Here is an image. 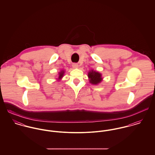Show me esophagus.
<instances>
[{"mask_svg": "<svg viewBox=\"0 0 155 155\" xmlns=\"http://www.w3.org/2000/svg\"><path fill=\"white\" fill-rule=\"evenodd\" d=\"M72 67H73V68H77L79 67V65H78V64H76V63H74V64H73Z\"/></svg>", "mask_w": 155, "mask_h": 155, "instance_id": "obj_1", "label": "esophagus"}]
</instances>
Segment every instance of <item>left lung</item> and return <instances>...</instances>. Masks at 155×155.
Returning a JSON list of instances; mask_svg holds the SVG:
<instances>
[{
    "mask_svg": "<svg viewBox=\"0 0 155 155\" xmlns=\"http://www.w3.org/2000/svg\"><path fill=\"white\" fill-rule=\"evenodd\" d=\"M88 76L89 78V82L93 85H98L103 80V78L101 77V74L99 72L94 71L93 70L89 71Z\"/></svg>",
    "mask_w": 155,
    "mask_h": 155,
    "instance_id": "1",
    "label": "left lung"
}]
</instances>
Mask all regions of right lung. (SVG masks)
I'll list each match as a JSON object with an SVG mask.
<instances>
[{"mask_svg":"<svg viewBox=\"0 0 155 155\" xmlns=\"http://www.w3.org/2000/svg\"><path fill=\"white\" fill-rule=\"evenodd\" d=\"M64 70H61L59 73H58V80H60L63 77V75H64Z\"/></svg>","mask_w":155,"mask_h":155,"instance_id":"right-lung-1","label":"right lung"}]
</instances>
